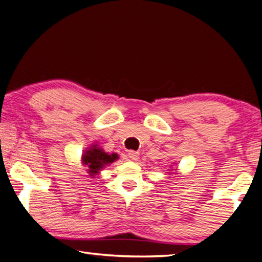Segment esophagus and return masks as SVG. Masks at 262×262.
Wrapping results in <instances>:
<instances>
[{
	"mask_svg": "<svg viewBox=\"0 0 262 262\" xmlns=\"http://www.w3.org/2000/svg\"><path fill=\"white\" fill-rule=\"evenodd\" d=\"M127 156H128V158H129L130 160H137V159L140 158V154H139V152H137V151H133V150L128 151Z\"/></svg>",
	"mask_w": 262,
	"mask_h": 262,
	"instance_id": "obj_1",
	"label": "esophagus"
}]
</instances>
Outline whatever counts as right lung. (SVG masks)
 I'll return each mask as SVG.
<instances>
[{
  "instance_id": "add662e5",
  "label": "right lung",
  "mask_w": 262,
  "mask_h": 262,
  "mask_svg": "<svg viewBox=\"0 0 262 262\" xmlns=\"http://www.w3.org/2000/svg\"><path fill=\"white\" fill-rule=\"evenodd\" d=\"M117 159V154L108 155L107 152H104L103 149L98 147L97 144H93L92 146L88 147L82 155V164L88 167L90 177L97 175L103 167H105V166L113 163Z\"/></svg>"
}]
</instances>
